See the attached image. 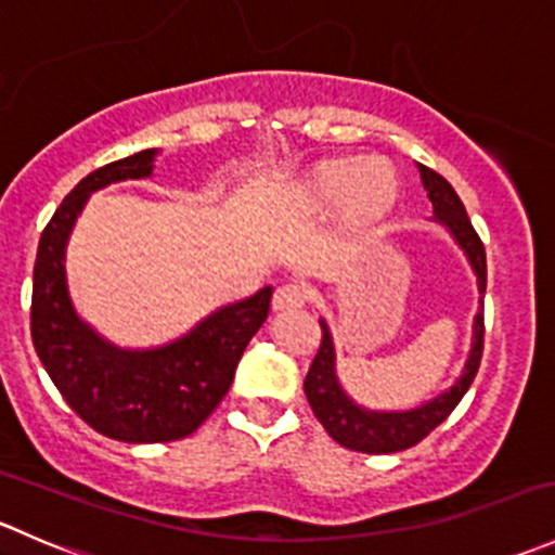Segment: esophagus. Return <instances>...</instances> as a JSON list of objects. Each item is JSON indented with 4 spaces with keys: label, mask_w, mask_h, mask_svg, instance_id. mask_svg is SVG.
I'll use <instances>...</instances> for the list:
<instances>
[{
    "label": "esophagus",
    "mask_w": 555,
    "mask_h": 555,
    "mask_svg": "<svg viewBox=\"0 0 555 555\" xmlns=\"http://www.w3.org/2000/svg\"><path fill=\"white\" fill-rule=\"evenodd\" d=\"M309 300V287L298 282L282 284V287L273 293V311H289V309H300V306Z\"/></svg>",
    "instance_id": "obj_1"
}]
</instances>
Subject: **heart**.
Returning a JSON list of instances; mask_svg holds the SVG:
<instances>
[{"label":"heart","instance_id":"b5f03b06","mask_svg":"<svg viewBox=\"0 0 555 555\" xmlns=\"http://www.w3.org/2000/svg\"><path fill=\"white\" fill-rule=\"evenodd\" d=\"M311 206L344 204L346 220L373 222L391 209L397 198V171L386 158H340L319 164L304 182Z\"/></svg>","mask_w":555,"mask_h":555}]
</instances>
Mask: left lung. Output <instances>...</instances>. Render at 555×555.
Returning a JSON list of instances; mask_svg holds the SVG:
<instances>
[{
    "mask_svg": "<svg viewBox=\"0 0 555 555\" xmlns=\"http://www.w3.org/2000/svg\"><path fill=\"white\" fill-rule=\"evenodd\" d=\"M422 173V184L427 190V198L433 201L435 220L456 238L467 255L469 266H473L475 276H478V293H486V249L480 236L475 233L473 222H469L464 204L459 201L456 190L440 177L438 171L427 169L418 164ZM322 344H319L317 357H313L309 376H306L304 389L309 397V405L313 416L322 422L330 438L340 443L344 449L362 451V453H395L405 451L411 446L422 443L438 424H443L451 416L453 408L464 397V391L473 384L475 373L480 367V357H483V309L475 313L473 324V346H469L467 362H464L462 376L443 395L433 397L424 405L411 408V411H367V408L357 405L344 389H340L338 376H335V346L330 327L322 322Z\"/></svg>",
    "mask_w": 555,
    "mask_h": 555,
    "instance_id": "left-lung-1",
    "label": "left lung"
}]
</instances>
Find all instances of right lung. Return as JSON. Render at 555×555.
Segmentation results:
<instances>
[{
  "label": "right lung",
  "instance_id": "right-lung-1",
  "mask_svg": "<svg viewBox=\"0 0 555 555\" xmlns=\"http://www.w3.org/2000/svg\"><path fill=\"white\" fill-rule=\"evenodd\" d=\"M158 150L91 171L61 201L42 231L31 289V340L72 411L122 443H169L193 435L231 389L251 335L271 309L273 287L220 306L190 333L155 349H120L77 317L66 287V242L91 193L144 179Z\"/></svg>",
  "mask_w": 555,
  "mask_h": 555
}]
</instances>
